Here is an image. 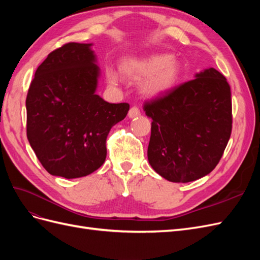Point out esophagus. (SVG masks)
<instances>
[{"label": "esophagus", "mask_w": 260, "mask_h": 260, "mask_svg": "<svg viewBox=\"0 0 260 260\" xmlns=\"http://www.w3.org/2000/svg\"><path fill=\"white\" fill-rule=\"evenodd\" d=\"M141 113H140V109L137 107V106H133L130 108V111L128 113V117L129 118H136L138 116H140Z\"/></svg>", "instance_id": "1"}]
</instances>
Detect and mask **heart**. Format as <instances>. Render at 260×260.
<instances>
[{"label": "heart", "mask_w": 260, "mask_h": 260, "mask_svg": "<svg viewBox=\"0 0 260 260\" xmlns=\"http://www.w3.org/2000/svg\"><path fill=\"white\" fill-rule=\"evenodd\" d=\"M120 71L112 66L105 70L106 81L117 86L123 77L132 80L143 79L141 91L151 98L161 96L172 90L182 74L181 62L168 54H151L142 57H125L120 62Z\"/></svg>", "instance_id": "obj_1"}]
</instances>
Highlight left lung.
Here are the masks:
<instances>
[{"mask_svg":"<svg viewBox=\"0 0 260 260\" xmlns=\"http://www.w3.org/2000/svg\"><path fill=\"white\" fill-rule=\"evenodd\" d=\"M194 77L144 104L153 120L148 162L171 182L186 183L208 175L231 136V90L224 76L210 67Z\"/></svg>","mask_w":260,"mask_h":260,"instance_id":"obj_1","label":"left lung"}]
</instances>
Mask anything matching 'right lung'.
<instances>
[{
  "instance_id": "obj_1",
  "label": "right lung",
  "mask_w": 260,
  "mask_h": 260,
  "mask_svg": "<svg viewBox=\"0 0 260 260\" xmlns=\"http://www.w3.org/2000/svg\"><path fill=\"white\" fill-rule=\"evenodd\" d=\"M92 43H67L38 67L28 90L27 138L45 170L75 179L106 158L109 130L129 111L95 93L101 70Z\"/></svg>"
}]
</instances>
